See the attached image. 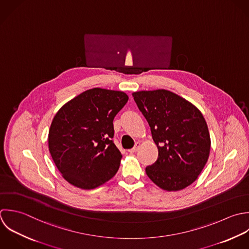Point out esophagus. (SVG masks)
Instances as JSON below:
<instances>
[{"instance_id":"obj_1","label":"esophagus","mask_w":249,"mask_h":249,"mask_svg":"<svg viewBox=\"0 0 249 249\" xmlns=\"http://www.w3.org/2000/svg\"><path fill=\"white\" fill-rule=\"evenodd\" d=\"M140 146H141V142H137L133 148H131V149L128 150L129 153H135V152H137L138 149L140 148Z\"/></svg>"}]
</instances>
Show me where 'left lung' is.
<instances>
[{"instance_id":"obj_1","label":"left lung","mask_w":249,"mask_h":249,"mask_svg":"<svg viewBox=\"0 0 249 249\" xmlns=\"http://www.w3.org/2000/svg\"><path fill=\"white\" fill-rule=\"evenodd\" d=\"M133 97L158 147L156 162L145 168L147 177L167 191L191 185L206 166L211 150L203 114L194 105L165 89L139 91Z\"/></svg>"}]
</instances>
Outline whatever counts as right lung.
Masks as SVG:
<instances>
[{
	"label": "right lung",
	"instance_id": "right-lung-1",
	"mask_svg": "<svg viewBox=\"0 0 249 249\" xmlns=\"http://www.w3.org/2000/svg\"><path fill=\"white\" fill-rule=\"evenodd\" d=\"M121 91L89 89L54 116L48 148L63 178L81 189H94L117 173L122 155L115 146L113 119L128 102Z\"/></svg>",
	"mask_w": 249,
	"mask_h": 249
}]
</instances>
